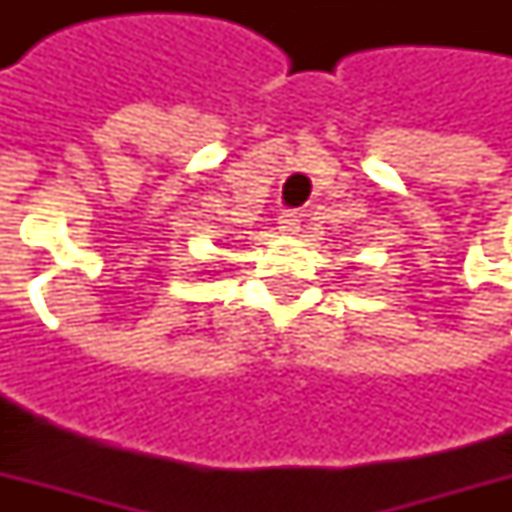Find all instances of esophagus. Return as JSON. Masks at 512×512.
<instances>
[{"label":"esophagus","mask_w":512,"mask_h":512,"mask_svg":"<svg viewBox=\"0 0 512 512\" xmlns=\"http://www.w3.org/2000/svg\"><path fill=\"white\" fill-rule=\"evenodd\" d=\"M299 227H301V219L296 211H285L282 216H279V230H282L285 235H296L299 233Z\"/></svg>","instance_id":"esophagus-1"}]
</instances>
